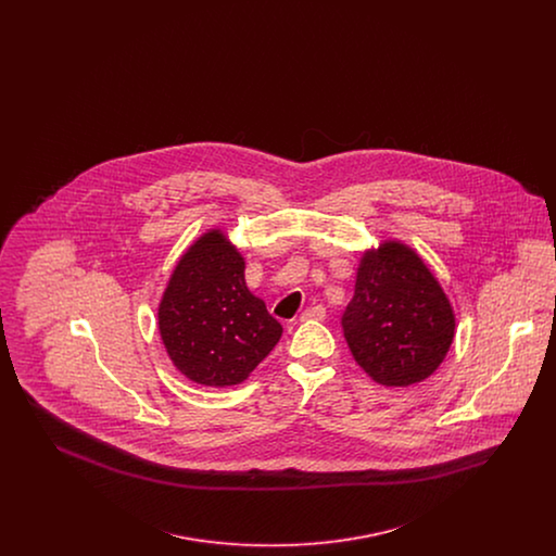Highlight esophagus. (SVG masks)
<instances>
[{"label": "esophagus", "instance_id": "obj_1", "mask_svg": "<svg viewBox=\"0 0 556 556\" xmlns=\"http://www.w3.org/2000/svg\"><path fill=\"white\" fill-rule=\"evenodd\" d=\"M323 318H325V308L323 306H311V308H306L300 315V320H323Z\"/></svg>", "mask_w": 556, "mask_h": 556}]
</instances>
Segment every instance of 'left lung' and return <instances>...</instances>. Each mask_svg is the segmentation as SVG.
I'll return each instance as SVG.
<instances>
[{"label":"left lung","instance_id":"left-lung-1","mask_svg":"<svg viewBox=\"0 0 556 556\" xmlns=\"http://www.w3.org/2000/svg\"><path fill=\"white\" fill-rule=\"evenodd\" d=\"M342 329L354 361L377 383L404 388L440 367L454 338V315L424 261L388 241L363 256Z\"/></svg>","mask_w":556,"mask_h":556}]
</instances>
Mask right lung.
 <instances>
[{
    "label": "right lung",
    "instance_id": "1",
    "mask_svg": "<svg viewBox=\"0 0 556 556\" xmlns=\"http://www.w3.org/2000/svg\"><path fill=\"white\" fill-rule=\"evenodd\" d=\"M243 268L238 250L211 231L187 250L162 295V342L175 367L200 386L241 383L283 333L248 290Z\"/></svg>",
    "mask_w": 556,
    "mask_h": 556
}]
</instances>
